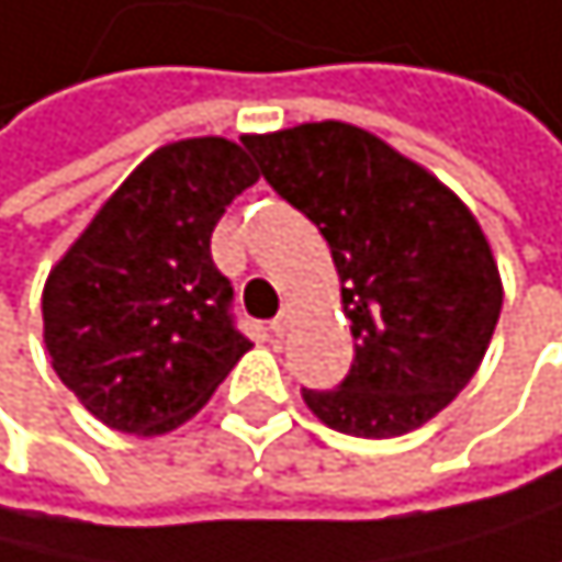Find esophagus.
Returning <instances> with one entry per match:
<instances>
[{"mask_svg":"<svg viewBox=\"0 0 562 562\" xmlns=\"http://www.w3.org/2000/svg\"><path fill=\"white\" fill-rule=\"evenodd\" d=\"M286 328H290L286 314H283V317H276V321H269V331H272L276 338H283V335H286Z\"/></svg>","mask_w":562,"mask_h":562,"instance_id":"obj_1","label":"esophagus"}]
</instances>
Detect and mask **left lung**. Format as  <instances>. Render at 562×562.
I'll use <instances>...</instances> for the list:
<instances>
[{
    "label": "left lung",
    "instance_id": "obj_1",
    "mask_svg": "<svg viewBox=\"0 0 562 562\" xmlns=\"http://www.w3.org/2000/svg\"><path fill=\"white\" fill-rule=\"evenodd\" d=\"M266 182L331 248L356 359L317 418L359 439L431 422L463 390L501 317V276L476 217L428 168L341 120L248 134Z\"/></svg>",
    "mask_w": 562,
    "mask_h": 562
}]
</instances>
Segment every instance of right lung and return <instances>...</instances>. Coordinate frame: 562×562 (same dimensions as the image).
<instances>
[{
	"label": "right lung",
	"instance_id": "right-lung-1",
	"mask_svg": "<svg viewBox=\"0 0 562 562\" xmlns=\"http://www.w3.org/2000/svg\"><path fill=\"white\" fill-rule=\"evenodd\" d=\"M258 182L241 144H165L123 179L44 283L54 373L99 422L165 435L189 422L251 341L210 234Z\"/></svg>",
	"mask_w": 562,
	"mask_h": 562
}]
</instances>
